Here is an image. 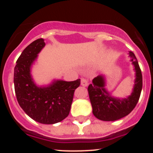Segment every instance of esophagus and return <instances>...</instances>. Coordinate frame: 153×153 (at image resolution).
Masks as SVG:
<instances>
[{"label":"esophagus","mask_w":153,"mask_h":153,"mask_svg":"<svg viewBox=\"0 0 153 153\" xmlns=\"http://www.w3.org/2000/svg\"><path fill=\"white\" fill-rule=\"evenodd\" d=\"M81 85H82V86L84 87H86L88 85V80H86V79L85 78H82L81 79Z\"/></svg>","instance_id":"34e87169"}]
</instances>
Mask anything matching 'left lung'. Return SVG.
Here are the masks:
<instances>
[{
	"instance_id": "8db88e82",
	"label": "left lung",
	"mask_w": 153,
	"mask_h": 153,
	"mask_svg": "<svg viewBox=\"0 0 153 153\" xmlns=\"http://www.w3.org/2000/svg\"><path fill=\"white\" fill-rule=\"evenodd\" d=\"M131 62L134 65L135 80L131 95L127 98L114 97L105 88L106 80L103 75L94 78L88 88L93 114L97 119L111 122L123 118L134 108L140 99L143 88V75L137 59L132 52H129Z\"/></svg>"
}]
</instances>
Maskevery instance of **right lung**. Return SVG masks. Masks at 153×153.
Wrapping results in <instances>:
<instances>
[{"mask_svg":"<svg viewBox=\"0 0 153 153\" xmlns=\"http://www.w3.org/2000/svg\"><path fill=\"white\" fill-rule=\"evenodd\" d=\"M45 46V40L38 39L24 49L16 61L13 82L17 101L26 114L41 124H52L69 114L80 79L54 80L46 86L36 85L31 77V68Z\"/></svg>","mask_w":153,"mask_h":153,"instance_id":"1","label":"right lung"}]
</instances>
